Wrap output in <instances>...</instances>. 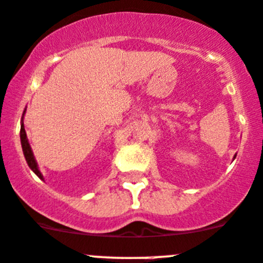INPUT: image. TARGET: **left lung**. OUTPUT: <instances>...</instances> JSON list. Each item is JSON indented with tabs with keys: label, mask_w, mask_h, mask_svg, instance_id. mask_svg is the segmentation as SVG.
Wrapping results in <instances>:
<instances>
[{
	"label": "left lung",
	"mask_w": 263,
	"mask_h": 263,
	"mask_svg": "<svg viewBox=\"0 0 263 263\" xmlns=\"http://www.w3.org/2000/svg\"><path fill=\"white\" fill-rule=\"evenodd\" d=\"M235 157H236V156H235ZM235 157H234V158H235Z\"/></svg>",
	"instance_id": "left-lung-1"
}]
</instances>
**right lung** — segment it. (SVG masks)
<instances>
[{"mask_svg":"<svg viewBox=\"0 0 263 263\" xmlns=\"http://www.w3.org/2000/svg\"><path fill=\"white\" fill-rule=\"evenodd\" d=\"M24 112H26V110L23 111V115H24ZM21 143H22V149H23L24 158H26V161H27V163H28L29 168H31V170L33 171V173H35L36 175H37L39 178L41 179V180H44L43 174H41L40 170H39L37 162H36L35 157H33L31 145H29L28 139H27L26 129H24V124H23V118H22V126H21Z\"/></svg>","mask_w":263,"mask_h":263,"instance_id":"right-lung-1","label":"right lung"}]
</instances>
